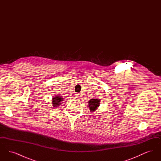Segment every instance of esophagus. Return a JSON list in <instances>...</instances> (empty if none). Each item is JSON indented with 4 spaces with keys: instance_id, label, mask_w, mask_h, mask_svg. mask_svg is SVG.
<instances>
[{
    "instance_id": "esophagus-1",
    "label": "esophagus",
    "mask_w": 161,
    "mask_h": 161,
    "mask_svg": "<svg viewBox=\"0 0 161 161\" xmlns=\"http://www.w3.org/2000/svg\"><path fill=\"white\" fill-rule=\"evenodd\" d=\"M75 98H80V97H81V94L80 93H75Z\"/></svg>"
}]
</instances>
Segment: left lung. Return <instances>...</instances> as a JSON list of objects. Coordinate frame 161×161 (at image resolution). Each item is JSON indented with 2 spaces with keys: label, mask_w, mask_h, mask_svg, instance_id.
Here are the masks:
<instances>
[{
  "label": "left lung",
  "mask_w": 161,
  "mask_h": 161,
  "mask_svg": "<svg viewBox=\"0 0 161 161\" xmlns=\"http://www.w3.org/2000/svg\"><path fill=\"white\" fill-rule=\"evenodd\" d=\"M88 103L91 112H94L100 106V99H92L89 101Z\"/></svg>",
  "instance_id": "1"
}]
</instances>
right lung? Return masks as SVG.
<instances>
[{"label": "right lung", "mask_w": 161, "mask_h": 161, "mask_svg": "<svg viewBox=\"0 0 161 161\" xmlns=\"http://www.w3.org/2000/svg\"><path fill=\"white\" fill-rule=\"evenodd\" d=\"M63 99L61 97H54L53 98V101H52V104H53L54 107L57 108L58 106H59L61 104V101H63Z\"/></svg>", "instance_id": "obj_1"}]
</instances>
